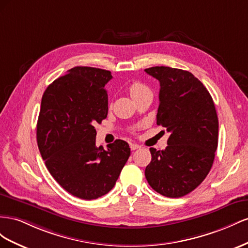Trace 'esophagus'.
Listing matches in <instances>:
<instances>
[{
    "label": "esophagus",
    "instance_id": "1",
    "mask_svg": "<svg viewBox=\"0 0 248 248\" xmlns=\"http://www.w3.org/2000/svg\"><path fill=\"white\" fill-rule=\"evenodd\" d=\"M130 147H131L132 151H136V150H138V148H140L141 146L139 144H137V143H131Z\"/></svg>",
    "mask_w": 248,
    "mask_h": 248
}]
</instances>
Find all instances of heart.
Here are the masks:
<instances>
[{
    "mask_svg": "<svg viewBox=\"0 0 248 248\" xmlns=\"http://www.w3.org/2000/svg\"><path fill=\"white\" fill-rule=\"evenodd\" d=\"M129 93H130V95L133 100H135V98L139 97L140 95H142L147 93H151V90L143 83L133 82L129 86Z\"/></svg>",
    "mask_w": 248,
    "mask_h": 248,
    "instance_id": "b5f03b06",
    "label": "heart"
}]
</instances>
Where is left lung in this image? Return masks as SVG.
Wrapping results in <instances>:
<instances>
[{"mask_svg":"<svg viewBox=\"0 0 248 248\" xmlns=\"http://www.w3.org/2000/svg\"><path fill=\"white\" fill-rule=\"evenodd\" d=\"M145 73L160 82L157 124L170 132L164 151L150 148L145 178L155 192L176 199L200 186L213 165L218 145L215 105L187 70L155 66Z\"/></svg>","mask_w":248,"mask_h":248,"instance_id":"obj_1","label":"left lung"}]
</instances>
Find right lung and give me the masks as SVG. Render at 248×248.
Listing matches in <instances>:
<instances>
[{
    "label": "right lung",
    "mask_w": 248,
    "mask_h": 248,
    "mask_svg": "<svg viewBox=\"0 0 248 248\" xmlns=\"http://www.w3.org/2000/svg\"><path fill=\"white\" fill-rule=\"evenodd\" d=\"M106 69L76 66L49 84L42 95L37 144L53 178L82 200L98 199L114 187L131 150L117 139L104 150L95 145L94 124L108 114Z\"/></svg>",
    "instance_id": "add662e5"
}]
</instances>
